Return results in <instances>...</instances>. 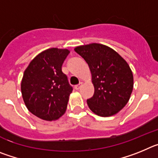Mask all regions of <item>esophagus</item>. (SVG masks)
<instances>
[{"instance_id":"34e87169","label":"esophagus","mask_w":158,"mask_h":158,"mask_svg":"<svg viewBox=\"0 0 158 158\" xmlns=\"http://www.w3.org/2000/svg\"><path fill=\"white\" fill-rule=\"evenodd\" d=\"M82 85H83V83H82V82H81V83H79L78 84V85H75V89H76V90H78V89H81V87L82 86Z\"/></svg>"}]
</instances>
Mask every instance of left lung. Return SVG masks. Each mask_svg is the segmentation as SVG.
Here are the masks:
<instances>
[{"instance_id":"left-lung-1","label":"left lung","mask_w":158,"mask_h":158,"mask_svg":"<svg viewBox=\"0 0 158 158\" xmlns=\"http://www.w3.org/2000/svg\"><path fill=\"white\" fill-rule=\"evenodd\" d=\"M74 51L91 71L95 91L87 100L90 110L103 117L118 113L127 104L133 90V73L127 62L113 49L99 43L80 46Z\"/></svg>"}]
</instances>
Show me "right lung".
<instances>
[{"mask_svg":"<svg viewBox=\"0 0 158 158\" xmlns=\"http://www.w3.org/2000/svg\"><path fill=\"white\" fill-rule=\"evenodd\" d=\"M69 54L67 49H47L25 69L21 81L23 101L29 111L42 119H58L66 110L73 88L62 66Z\"/></svg>","mask_w":158,"mask_h":158,"instance_id":"add662e5","label":"right lung"}]
</instances>
